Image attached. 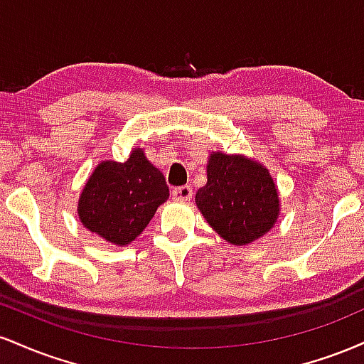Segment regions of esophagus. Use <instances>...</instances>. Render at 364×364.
Here are the masks:
<instances>
[{
    "label": "esophagus",
    "instance_id": "obj_1",
    "mask_svg": "<svg viewBox=\"0 0 364 364\" xmlns=\"http://www.w3.org/2000/svg\"><path fill=\"white\" fill-rule=\"evenodd\" d=\"M191 195H193V190L190 186H179L173 190V198L176 202H188L191 198Z\"/></svg>",
    "mask_w": 364,
    "mask_h": 364
}]
</instances>
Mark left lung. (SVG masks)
Instances as JSON below:
<instances>
[{
	"label": "left lung",
	"mask_w": 364,
	"mask_h": 364,
	"mask_svg": "<svg viewBox=\"0 0 364 364\" xmlns=\"http://www.w3.org/2000/svg\"><path fill=\"white\" fill-rule=\"evenodd\" d=\"M195 203L217 235L235 246L260 240L281 215L279 190L269 169L243 154L208 156L207 185L196 191Z\"/></svg>",
	"instance_id": "8db88e82"
}]
</instances>
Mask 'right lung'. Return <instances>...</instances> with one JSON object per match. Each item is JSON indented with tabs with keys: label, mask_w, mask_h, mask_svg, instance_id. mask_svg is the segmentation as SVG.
Masks as SVG:
<instances>
[{
	"label": "right lung",
	"mask_w": 364,
	"mask_h": 364,
	"mask_svg": "<svg viewBox=\"0 0 364 364\" xmlns=\"http://www.w3.org/2000/svg\"><path fill=\"white\" fill-rule=\"evenodd\" d=\"M169 198L164 174L135 147L124 162L102 161L78 198V219L92 235L127 246L141 235L157 207Z\"/></svg>",
	"instance_id": "add662e5"
}]
</instances>
